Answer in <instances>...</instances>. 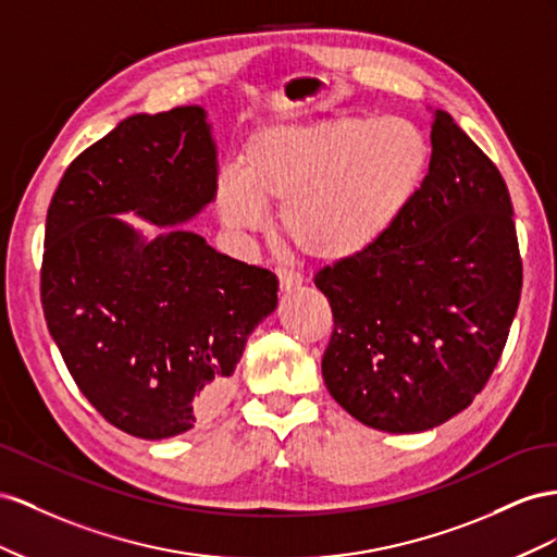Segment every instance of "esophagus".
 <instances>
[{"label": "esophagus", "instance_id": "1", "mask_svg": "<svg viewBox=\"0 0 557 557\" xmlns=\"http://www.w3.org/2000/svg\"><path fill=\"white\" fill-rule=\"evenodd\" d=\"M277 277H280V289L284 294H289V292L298 289L300 284H304V277L294 273V270H289V268H277Z\"/></svg>", "mask_w": 557, "mask_h": 557}]
</instances>
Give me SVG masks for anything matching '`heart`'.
Masks as SVG:
<instances>
[{
    "label": "heart",
    "mask_w": 557,
    "mask_h": 557,
    "mask_svg": "<svg viewBox=\"0 0 557 557\" xmlns=\"http://www.w3.org/2000/svg\"><path fill=\"white\" fill-rule=\"evenodd\" d=\"M429 165L416 123L399 116H329L275 123L253 135L237 172L219 177L228 226L259 231L265 205L308 257L338 263L373 249L404 216Z\"/></svg>",
    "instance_id": "obj_1"
}]
</instances>
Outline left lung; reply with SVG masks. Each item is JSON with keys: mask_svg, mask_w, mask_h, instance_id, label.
Masks as SVG:
<instances>
[{"mask_svg": "<svg viewBox=\"0 0 557 557\" xmlns=\"http://www.w3.org/2000/svg\"><path fill=\"white\" fill-rule=\"evenodd\" d=\"M432 161L373 249L314 277L333 310L329 394L361 424L418 434L462 412L495 371L522 263L495 163L436 109Z\"/></svg>", "mask_w": 557, "mask_h": 557, "instance_id": "left-lung-1", "label": "left lung"}]
</instances>
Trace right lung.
I'll return each mask as SVG.
<instances>
[{"instance_id": "right-lung-1", "label": "right lung", "mask_w": 557, "mask_h": 557, "mask_svg": "<svg viewBox=\"0 0 557 557\" xmlns=\"http://www.w3.org/2000/svg\"><path fill=\"white\" fill-rule=\"evenodd\" d=\"M216 141L198 104L135 114L76 156L46 214L41 306L78 389L121 432H188L226 401L277 277L186 231L216 198ZM159 226L151 238L120 219Z\"/></svg>"}]
</instances>
